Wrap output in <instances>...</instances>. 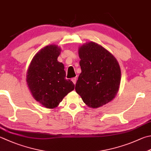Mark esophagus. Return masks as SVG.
Returning <instances> with one entry per match:
<instances>
[{"label": "esophagus", "mask_w": 151, "mask_h": 151, "mask_svg": "<svg viewBox=\"0 0 151 151\" xmlns=\"http://www.w3.org/2000/svg\"><path fill=\"white\" fill-rule=\"evenodd\" d=\"M72 82L74 84H76V81H77V78H73L72 79Z\"/></svg>", "instance_id": "esophagus-1"}]
</instances>
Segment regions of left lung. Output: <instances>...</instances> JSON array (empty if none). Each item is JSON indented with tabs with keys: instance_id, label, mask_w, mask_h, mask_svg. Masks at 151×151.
<instances>
[{
	"instance_id": "obj_1",
	"label": "left lung",
	"mask_w": 151,
	"mask_h": 151,
	"mask_svg": "<svg viewBox=\"0 0 151 151\" xmlns=\"http://www.w3.org/2000/svg\"><path fill=\"white\" fill-rule=\"evenodd\" d=\"M79 56L81 73L76 91L89 107L103 106L118 93L121 81L118 62L112 54L94 42L79 48Z\"/></svg>"
}]
</instances>
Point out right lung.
Wrapping results in <instances>:
<instances>
[{
  "label": "right lung",
  "mask_w": 151,
  "mask_h": 151,
  "mask_svg": "<svg viewBox=\"0 0 151 151\" xmlns=\"http://www.w3.org/2000/svg\"><path fill=\"white\" fill-rule=\"evenodd\" d=\"M60 54L56 45L44 47L34 56L27 70V83L33 97L48 109L57 106L75 87L66 79L64 64L57 60Z\"/></svg>",
  "instance_id": "add662e5"
}]
</instances>
